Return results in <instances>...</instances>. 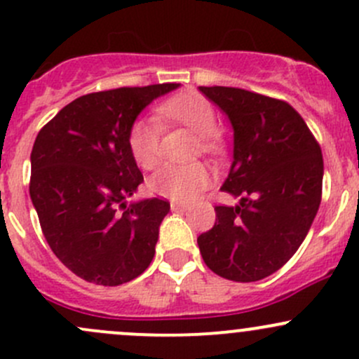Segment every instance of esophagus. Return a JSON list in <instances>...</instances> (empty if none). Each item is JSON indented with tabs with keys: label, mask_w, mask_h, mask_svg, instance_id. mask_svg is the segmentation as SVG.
Returning a JSON list of instances; mask_svg holds the SVG:
<instances>
[{
	"label": "esophagus",
	"mask_w": 359,
	"mask_h": 359,
	"mask_svg": "<svg viewBox=\"0 0 359 359\" xmlns=\"http://www.w3.org/2000/svg\"><path fill=\"white\" fill-rule=\"evenodd\" d=\"M170 208H172V211H187L189 210V205H186V203L172 201L170 203Z\"/></svg>",
	"instance_id": "esophagus-1"
}]
</instances>
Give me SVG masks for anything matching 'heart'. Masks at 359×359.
<instances>
[{
    "mask_svg": "<svg viewBox=\"0 0 359 359\" xmlns=\"http://www.w3.org/2000/svg\"><path fill=\"white\" fill-rule=\"evenodd\" d=\"M160 118L177 123L199 135L205 151L218 149L217 126L218 116L213 104L196 93H184L170 97L160 108ZM161 123L156 118H139L129 134V148L139 167L151 170L161 160ZM210 182V172L201 163L173 165L161 167L149 179V189L172 201H191Z\"/></svg>",
    "mask_w": 359,
    "mask_h": 359,
    "instance_id": "1",
    "label": "heart"
}]
</instances>
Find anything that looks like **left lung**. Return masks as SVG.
Instances as JSON below:
<instances>
[{
  "instance_id": "obj_1",
  "label": "left lung",
  "mask_w": 359,
  "mask_h": 359,
  "mask_svg": "<svg viewBox=\"0 0 359 359\" xmlns=\"http://www.w3.org/2000/svg\"><path fill=\"white\" fill-rule=\"evenodd\" d=\"M199 90L232 126V165L220 189L239 199L215 208L217 222L198 237L199 251L220 277L262 280L292 258L315 220L322 149L285 101L224 86Z\"/></svg>"
}]
</instances>
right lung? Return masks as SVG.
<instances>
[{"label":"right lung","instance_id":"1","mask_svg":"<svg viewBox=\"0 0 359 359\" xmlns=\"http://www.w3.org/2000/svg\"><path fill=\"white\" fill-rule=\"evenodd\" d=\"M180 84L120 88L77 97L41 129L30 153V199L56 258L97 285L149 266L170 203L127 205L144 182L129 148L137 116Z\"/></svg>","mask_w":359,"mask_h":359}]
</instances>
